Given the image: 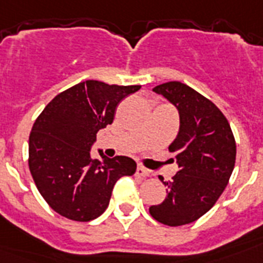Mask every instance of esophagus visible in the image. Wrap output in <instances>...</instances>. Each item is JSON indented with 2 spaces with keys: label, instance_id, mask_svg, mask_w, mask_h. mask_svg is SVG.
<instances>
[{
  "label": "esophagus",
  "instance_id": "esophagus-1",
  "mask_svg": "<svg viewBox=\"0 0 263 263\" xmlns=\"http://www.w3.org/2000/svg\"><path fill=\"white\" fill-rule=\"evenodd\" d=\"M136 175L139 176V178H147V176L150 175V171H148V170H146L145 167L138 166L136 170Z\"/></svg>",
  "mask_w": 263,
  "mask_h": 263
}]
</instances>
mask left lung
I'll list each match as a JSON object with an SVG mask.
<instances>
[{
	"mask_svg": "<svg viewBox=\"0 0 263 263\" xmlns=\"http://www.w3.org/2000/svg\"><path fill=\"white\" fill-rule=\"evenodd\" d=\"M153 90L179 110L180 127L168 152L180 170L163 182L166 199L148 212L162 224L180 227L205 215L221 196L236 163V141L222 111L191 87L168 81Z\"/></svg>",
	"mask_w": 263,
	"mask_h": 263,
	"instance_id": "1",
	"label": "left lung"
}]
</instances>
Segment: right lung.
Listing matches in <instances>:
<instances>
[{"label":"right lung","mask_w":263,"mask_h":263,"mask_svg":"<svg viewBox=\"0 0 263 263\" xmlns=\"http://www.w3.org/2000/svg\"><path fill=\"white\" fill-rule=\"evenodd\" d=\"M141 85L87 80L63 90L46 105L29 138V168L39 194L63 217L90 221L109 205L116 182L132 176L129 157L92 159L97 132L115 120L121 100Z\"/></svg>","instance_id":"obj_1"}]
</instances>
